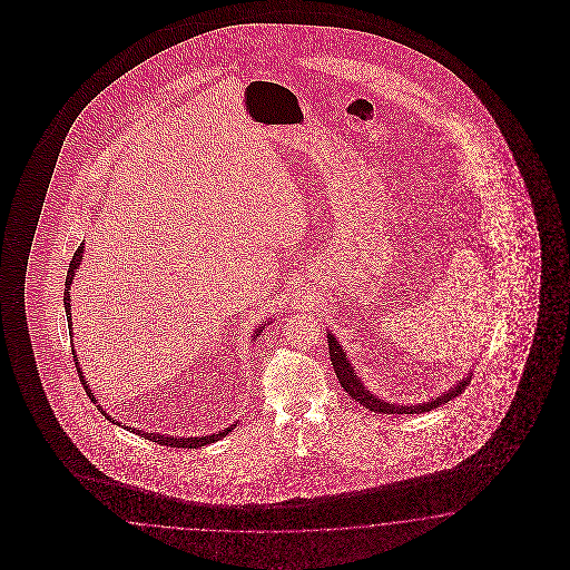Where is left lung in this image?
I'll use <instances>...</instances> for the list:
<instances>
[{"mask_svg": "<svg viewBox=\"0 0 570 570\" xmlns=\"http://www.w3.org/2000/svg\"><path fill=\"white\" fill-rule=\"evenodd\" d=\"M328 348H330V362L334 365V372H336V379L341 380V386L348 393V397L360 401L363 407H367L370 412L374 414H422V412H431L434 407L448 403L453 397L462 395L466 391L468 382L470 379H462L453 389H449L445 395H439L432 401L426 403H417V405H397V403H389L384 399H379L376 395H372L365 386H363L362 379L355 374L353 365L346 360L345 351L343 346L338 345V341L328 334Z\"/></svg>", "mask_w": 570, "mask_h": 570, "instance_id": "obj_1", "label": "left lung"}]
</instances>
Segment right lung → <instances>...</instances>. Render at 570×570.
I'll use <instances>...</instances> for the list:
<instances>
[{
    "mask_svg": "<svg viewBox=\"0 0 570 570\" xmlns=\"http://www.w3.org/2000/svg\"><path fill=\"white\" fill-rule=\"evenodd\" d=\"M81 257H83V244L75 250V255H72V261L69 263V272H67V282H65V307H67V320H69L70 326V284H72V279H75V274H77V269H79V265H81ZM263 324H261L259 328L255 330V336H259V332H263ZM70 334H72V330H69ZM72 357H75V365H77V372H79V379L83 382V389H86L87 397L91 399L94 403H98V399L94 397V393L89 391V386H87L86 379H83V372H81V367H79V360H77V355H75V348H72ZM98 410H102L100 405H98ZM104 417L106 420H110V422H115L110 415L106 414L102 410ZM115 424H119V422H115ZM234 426L236 424H232V426H227L224 432H219V434H207V436H167V434H158V432H144V431H134L136 434H144L148 441H155V443H160V445H167V448H186V449H196V448H205L208 443H215V441H219L222 436L225 434H229V432L234 431ZM129 429V426H127Z\"/></svg>",
    "mask_w": 570,
    "mask_h": 570,
    "instance_id": "right-lung-1",
    "label": "right lung"
}]
</instances>
